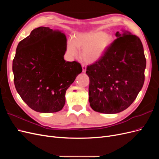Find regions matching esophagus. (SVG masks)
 <instances>
[{"instance_id": "esophagus-1", "label": "esophagus", "mask_w": 159, "mask_h": 159, "mask_svg": "<svg viewBox=\"0 0 159 159\" xmlns=\"http://www.w3.org/2000/svg\"><path fill=\"white\" fill-rule=\"evenodd\" d=\"M81 67H82V71L83 72H85L86 71V66L84 64H81Z\"/></svg>"}]
</instances>
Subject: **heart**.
<instances>
[{
  "instance_id": "obj_1",
  "label": "heart",
  "mask_w": 159,
  "mask_h": 159,
  "mask_svg": "<svg viewBox=\"0 0 159 159\" xmlns=\"http://www.w3.org/2000/svg\"><path fill=\"white\" fill-rule=\"evenodd\" d=\"M114 42V37L108 32L91 31L77 34L67 44V52L76 56L81 50V57L88 63H93L104 56Z\"/></svg>"
}]
</instances>
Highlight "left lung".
Listing matches in <instances>:
<instances>
[{
    "label": "left lung",
    "mask_w": 159,
    "mask_h": 159,
    "mask_svg": "<svg viewBox=\"0 0 159 159\" xmlns=\"http://www.w3.org/2000/svg\"><path fill=\"white\" fill-rule=\"evenodd\" d=\"M115 36L104 56L86 69L90 106L99 113H117L128 108L145 81L146 59L140 38L127 31Z\"/></svg>",
    "instance_id": "left-lung-1"
}]
</instances>
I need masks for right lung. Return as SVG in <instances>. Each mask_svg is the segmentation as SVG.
I'll return each mask as SVG.
<instances>
[{
  "mask_svg": "<svg viewBox=\"0 0 159 159\" xmlns=\"http://www.w3.org/2000/svg\"><path fill=\"white\" fill-rule=\"evenodd\" d=\"M66 41L64 33L41 26L18 43L12 61L14 85L24 102L37 112L61 110L67 89L82 71L79 62L64 59Z\"/></svg>",
  "mask_w": 159,
  "mask_h": 159,
  "instance_id": "1",
  "label": "right lung"
}]
</instances>
